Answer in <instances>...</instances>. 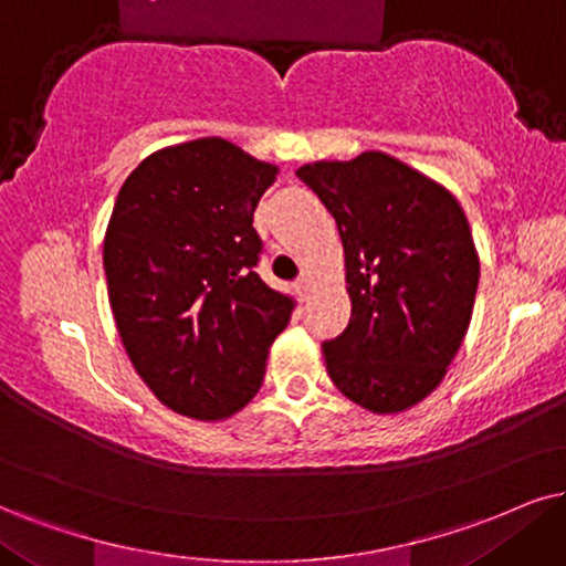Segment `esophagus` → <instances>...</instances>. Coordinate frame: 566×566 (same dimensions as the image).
Masks as SVG:
<instances>
[{"mask_svg":"<svg viewBox=\"0 0 566 566\" xmlns=\"http://www.w3.org/2000/svg\"><path fill=\"white\" fill-rule=\"evenodd\" d=\"M310 289H312V281H310V277H298V281H296V291H298V294H302V296H306V294H310Z\"/></svg>","mask_w":566,"mask_h":566,"instance_id":"34e87169","label":"esophagus"}]
</instances>
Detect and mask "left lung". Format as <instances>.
Here are the masks:
<instances>
[{"instance_id": "obj_1", "label": "left lung", "mask_w": 566, "mask_h": 566, "mask_svg": "<svg viewBox=\"0 0 566 566\" xmlns=\"http://www.w3.org/2000/svg\"><path fill=\"white\" fill-rule=\"evenodd\" d=\"M336 218L352 319L325 340V367L346 399L396 415L438 388L457 357L480 260L464 209L401 159L365 151L298 167Z\"/></svg>"}]
</instances>
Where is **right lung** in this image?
Listing matches in <instances>:
<instances>
[{"label":"right lung","mask_w":566,"mask_h":566,"mask_svg":"<svg viewBox=\"0 0 566 566\" xmlns=\"http://www.w3.org/2000/svg\"><path fill=\"white\" fill-rule=\"evenodd\" d=\"M275 176L212 136L149 155L117 193L104 233L117 333L151 394L191 420H226L254 399L294 312L254 272V209Z\"/></svg>","instance_id":"add662e5"}]
</instances>
